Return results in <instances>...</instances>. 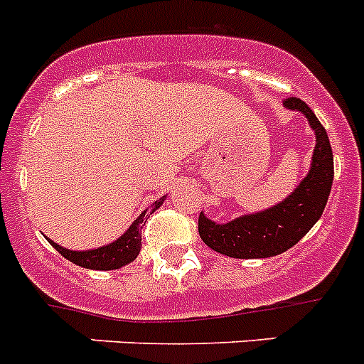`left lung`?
Wrapping results in <instances>:
<instances>
[{"instance_id":"obj_1","label":"left lung","mask_w":364,"mask_h":364,"mask_svg":"<svg viewBox=\"0 0 364 364\" xmlns=\"http://www.w3.org/2000/svg\"><path fill=\"white\" fill-rule=\"evenodd\" d=\"M284 106L304 113L315 132V150L308 176L286 200L262 213L245 214L229 223H216L201 213L198 230L213 251L230 258L277 257L308 235L322 216L333 181L330 139L304 100L289 97L284 100Z\"/></svg>"}]
</instances>
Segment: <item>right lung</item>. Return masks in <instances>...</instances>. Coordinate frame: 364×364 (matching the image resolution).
Masks as SVG:
<instances>
[{
  "instance_id": "obj_1",
  "label": "right lung",
  "mask_w": 364,
  "mask_h": 364,
  "mask_svg": "<svg viewBox=\"0 0 364 364\" xmlns=\"http://www.w3.org/2000/svg\"><path fill=\"white\" fill-rule=\"evenodd\" d=\"M163 201L164 196L151 205L150 208H146V210L129 225V229L126 230L121 238H117L115 242L102 245V247L91 249V251H69V249L62 247V245L55 243L53 240H49L50 245H53L62 257L68 258L73 264L80 265V267L97 271L119 269V267H122V265L129 264V262H134L135 258H137L139 251H141V230H143L144 223H146V220L150 218V214L156 213L157 208L163 205Z\"/></svg>"
}]
</instances>
